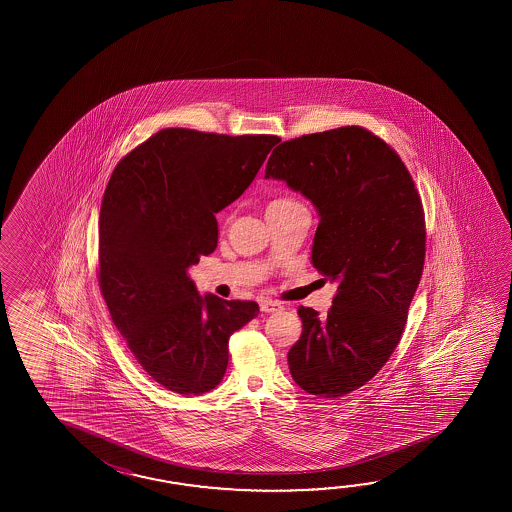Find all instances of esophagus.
Returning <instances> with one entry per match:
<instances>
[{
	"label": "esophagus",
	"instance_id": "34e87169",
	"mask_svg": "<svg viewBox=\"0 0 512 512\" xmlns=\"http://www.w3.org/2000/svg\"><path fill=\"white\" fill-rule=\"evenodd\" d=\"M260 309L261 313H274V311H280V309H282V304L272 302V300H261Z\"/></svg>",
	"mask_w": 512,
	"mask_h": 512
}]
</instances>
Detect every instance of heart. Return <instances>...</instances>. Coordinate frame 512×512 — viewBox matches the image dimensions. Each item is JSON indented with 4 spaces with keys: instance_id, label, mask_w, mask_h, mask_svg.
Wrapping results in <instances>:
<instances>
[{
    "instance_id": "heart-1",
    "label": "heart",
    "mask_w": 512,
    "mask_h": 512,
    "mask_svg": "<svg viewBox=\"0 0 512 512\" xmlns=\"http://www.w3.org/2000/svg\"><path fill=\"white\" fill-rule=\"evenodd\" d=\"M291 203H294L291 199H274L271 205H269V208L283 207V205H291Z\"/></svg>"
}]
</instances>
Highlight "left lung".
I'll return each mask as SVG.
<instances>
[{"label":"left lung","instance_id":"8db88e82","mask_svg":"<svg viewBox=\"0 0 512 512\" xmlns=\"http://www.w3.org/2000/svg\"><path fill=\"white\" fill-rule=\"evenodd\" d=\"M265 179L313 203L311 263L337 283L326 316L298 307L289 370L304 392L342 397L381 370L403 335L425 263L421 199L401 157L360 126L282 142Z\"/></svg>","mask_w":512,"mask_h":512}]
</instances>
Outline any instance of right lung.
<instances>
[{
    "label": "right lung",
    "mask_w": 512,
    "mask_h": 512,
    "mask_svg": "<svg viewBox=\"0 0 512 512\" xmlns=\"http://www.w3.org/2000/svg\"><path fill=\"white\" fill-rule=\"evenodd\" d=\"M278 142L168 128L111 174L100 207V291L133 357L170 392L216 388L230 335L260 313L256 302L199 294L188 269L218 247L216 214L251 186Z\"/></svg>",
    "instance_id": "obj_1"
}]
</instances>
